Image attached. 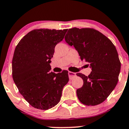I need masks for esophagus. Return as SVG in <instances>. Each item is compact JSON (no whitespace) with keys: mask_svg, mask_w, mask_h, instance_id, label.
<instances>
[{"mask_svg":"<svg viewBox=\"0 0 129 129\" xmlns=\"http://www.w3.org/2000/svg\"><path fill=\"white\" fill-rule=\"evenodd\" d=\"M68 74H69V77L70 79H73V78L75 77L76 76V74H75V73L71 72V71H69Z\"/></svg>","mask_w":129,"mask_h":129,"instance_id":"obj_1","label":"esophagus"}]
</instances>
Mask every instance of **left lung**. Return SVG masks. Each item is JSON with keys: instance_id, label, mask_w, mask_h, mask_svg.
<instances>
[{"instance_id": "obj_1", "label": "left lung", "mask_w": 129, "mask_h": 129, "mask_svg": "<svg viewBox=\"0 0 129 129\" xmlns=\"http://www.w3.org/2000/svg\"><path fill=\"white\" fill-rule=\"evenodd\" d=\"M65 40L74 45L80 59L89 63L92 68L88 76L76 74L84 81L83 86L77 90L78 99L88 106L102 103L119 80L121 63L115 45L103 34L92 28H69Z\"/></svg>"}]
</instances>
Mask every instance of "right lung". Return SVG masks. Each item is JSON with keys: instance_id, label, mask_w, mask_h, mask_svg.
<instances>
[{"instance_id": "right-lung-1", "label": "right lung", "mask_w": 129, "mask_h": 129, "mask_svg": "<svg viewBox=\"0 0 129 129\" xmlns=\"http://www.w3.org/2000/svg\"><path fill=\"white\" fill-rule=\"evenodd\" d=\"M67 29H35L16 46L12 58V77L20 94L36 109L47 110L60 101L69 82L68 71L49 73L50 59Z\"/></svg>"}]
</instances>
